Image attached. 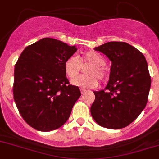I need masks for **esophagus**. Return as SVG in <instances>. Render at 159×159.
<instances>
[{
	"instance_id": "1",
	"label": "esophagus",
	"mask_w": 159,
	"mask_h": 159,
	"mask_svg": "<svg viewBox=\"0 0 159 159\" xmlns=\"http://www.w3.org/2000/svg\"><path fill=\"white\" fill-rule=\"evenodd\" d=\"M80 91H81V93H82V94H84V93H86V92H87V90H86L85 89H84V88H81Z\"/></svg>"
}]
</instances>
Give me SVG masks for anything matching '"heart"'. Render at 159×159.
Returning <instances> with one entry per match:
<instances>
[{"label": "heart", "mask_w": 159, "mask_h": 159, "mask_svg": "<svg viewBox=\"0 0 159 159\" xmlns=\"http://www.w3.org/2000/svg\"><path fill=\"white\" fill-rule=\"evenodd\" d=\"M89 63L91 66L85 69V72L88 75L80 76L77 77L81 68V65ZM106 60L103 56L98 52L93 51H86L81 55H72L66 60L64 68L66 73L69 79L72 80L74 85L80 86L86 88H94L99 84L98 77L105 80L107 77V70L105 67Z\"/></svg>", "instance_id": "b5f03b06"}]
</instances>
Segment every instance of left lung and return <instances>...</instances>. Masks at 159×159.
I'll return each instance as SVG.
<instances>
[{"mask_svg":"<svg viewBox=\"0 0 159 159\" xmlns=\"http://www.w3.org/2000/svg\"><path fill=\"white\" fill-rule=\"evenodd\" d=\"M94 50L105 54L111 66L107 87L93 92L91 116L103 127L122 129L138 117L148 100L151 76L146 59L125 42H108Z\"/></svg>","mask_w":159,"mask_h":159,"instance_id":"8db88e82","label":"left lung"}]
</instances>
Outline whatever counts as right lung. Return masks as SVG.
I'll return each mask as SVG.
<instances>
[{"label": "right lung", "instance_id": "add662e5", "mask_svg": "<svg viewBox=\"0 0 159 159\" xmlns=\"http://www.w3.org/2000/svg\"><path fill=\"white\" fill-rule=\"evenodd\" d=\"M76 51L75 46L47 37L27 46L19 56L13 97L22 117L37 130L61 127L80 97L79 87L69 84L64 68Z\"/></svg>", "mask_w": 159, "mask_h": 159}]
</instances>
